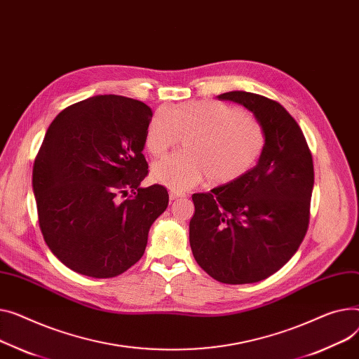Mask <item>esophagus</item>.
Returning <instances> with one entry per match:
<instances>
[{
    "label": "esophagus",
    "instance_id": "obj_1",
    "mask_svg": "<svg viewBox=\"0 0 359 359\" xmlns=\"http://www.w3.org/2000/svg\"><path fill=\"white\" fill-rule=\"evenodd\" d=\"M180 198H186V195L180 194V192H170V201H176Z\"/></svg>",
    "mask_w": 359,
    "mask_h": 359
}]
</instances>
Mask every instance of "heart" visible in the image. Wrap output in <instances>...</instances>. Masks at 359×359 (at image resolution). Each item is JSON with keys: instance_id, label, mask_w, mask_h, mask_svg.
I'll use <instances>...</instances> for the list:
<instances>
[{"instance_id": "1", "label": "heart", "mask_w": 359, "mask_h": 359, "mask_svg": "<svg viewBox=\"0 0 359 359\" xmlns=\"http://www.w3.org/2000/svg\"><path fill=\"white\" fill-rule=\"evenodd\" d=\"M184 140V153L167 156L153 165L154 177L173 190H187L209 177L229 184L245 176L266 149V131L240 107L217 101L183 102L160 108L146 131V149L160 157Z\"/></svg>"}]
</instances>
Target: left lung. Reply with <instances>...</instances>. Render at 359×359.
<instances>
[{
    "label": "left lung",
    "instance_id": "1",
    "mask_svg": "<svg viewBox=\"0 0 359 359\" xmlns=\"http://www.w3.org/2000/svg\"><path fill=\"white\" fill-rule=\"evenodd\" d=\"M264 127L266 149L252 169L208 194H194L189 241L201 269L226 284L257 283L278 271L307 232L313 160L296 119L262 95L232 90Z\"/></svg>",
    "mask_w": 359,
    "mask_h": 359
}]
</instances>
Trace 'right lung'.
Instances as JSON below:
<instances>
[{
    "instance_id": "1",
    "label": "right lung",
    "mask_w": 359,
    "mask_h": 359,
    "mask_svg": "<svg viewBox=\"0 0 359 359\" xmlns=\"http://www.w3.org/2000/svg\"><path fill=\"white\" fill-rule=\"evenodd\" d=\"M151 116L144 102L98 95L63 109L47 130L33 165L39 225L70 270L111 278L144 254L150 226L169 205L164 186H140Z\"/></svg>"
}]
</instances>
